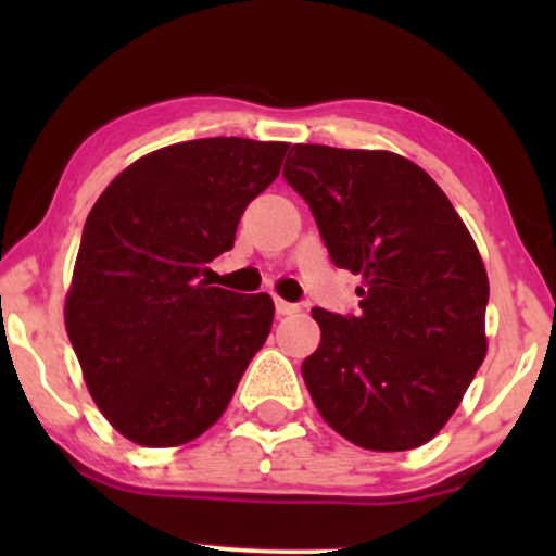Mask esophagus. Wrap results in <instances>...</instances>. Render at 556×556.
Wrapping results in <instances>:
<instances>
[{
    "label": "esophagus",
    "instance_id": "esophagus-1",
    "mask_svg": "<svg viewBox=\"0 0 556 556\" xmlns=\"http://www.w3.org/2000/svg\"><path fill=\"white\" fill-rule=\"evenodd\" d=\"M274 308H277V314H279V316H290V314H298L300 305H295V303H287V300L277 298V300H274Z\"/></svg>",
    "mask_w": 556,
    "mask_h": 556
}]
</instances>
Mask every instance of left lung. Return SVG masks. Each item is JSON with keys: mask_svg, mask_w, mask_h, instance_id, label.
<instances>
[{"mask_svg": "<svg viewBox=\"0 0 556 556\" xmlns=\"http://www.w3.org/2000/svg\"><path fill=\"white\" fill-rule=\"evenodd\" d=\"M285 180L305 198L331 261L361 274V314L314 308L303 379L348 442L405 452L431 442L486 358L489 277L444 190L392 151L295 143Z\"/></svg>", "mask_w": 556, "mask_h": 556, "instance_id": "8db88e82", "label": "left lung"}]
</instances>
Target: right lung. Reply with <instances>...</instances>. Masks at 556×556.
Instances as JSON below:
<instances>
[{"label": "right lung", "mask_w": 556, "mask_h": 556, "mask_svg": "<svg viewBox=\"0 0 556 556\" xmlns=\"http://www.w3.org/2000/svg\"><path fill=\"white\" fill-rule=\"evenodd\" d=\"M290 143L201 138L119 172L83 227L65 327L104 418L140 446H180L227 410L266 342L274 300L214 287L248 203Z\"/></svg>", "instance_id": "add662e5"}]
</instances>
